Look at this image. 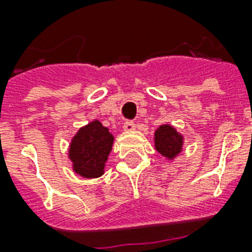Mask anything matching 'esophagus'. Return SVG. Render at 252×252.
Returning <instances> with one entry per match:
<instances>
[{
    "label": "esophagus",
    "instance_id": "1",
    "mask_svg": "<svg viewBox=\"0 0 252 252\" xmlns=\"http://www.w3.org/2000/svg\"><path fill=\"white\" fill-rule=\"evenodd\" d=\"M123 128H124V130H126V132H132V130L136 129V124H134L133 122H130V120H126V122L124 123Z\"/></svg>",
    "mask_w": 252,
    "mask_h": 252
}]
</instances>
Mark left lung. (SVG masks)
Returning a JSON list of instances; mask_svg holds the SVG:
<instances>
[{
    "mask_svg": "<svg viewBox=\"0 0 252 252\" xmlns=\"http://www.w3.org/2000/svg\"><path fill=\"white\" fill-rule=\"evenodd\" d=\"M154 148L162 157L172 162L183 150L184 136L170 124H162L154 132Z\"/></svg>",
    "mask_w": 252,
    "mask_h": 252,
    "instance_id": "1",
    "label": "left lung"
}]
</instances>
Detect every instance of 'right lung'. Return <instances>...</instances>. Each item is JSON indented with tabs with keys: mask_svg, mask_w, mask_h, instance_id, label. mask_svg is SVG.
<instances>
[{
	"mask_svg": "<svg viewBox=\"0 0 252 252\" xmlns=\"http://www.w3.org/2000/svg\"><path fill=\"white\" fill-rule=\"evenodd\" d=\"M114 141V134L96 119L81 126L70 140L68 150L74 174L86 179L102 176Z\"/></svg>",
	"mask_w": 252,
	"mask_h": 252,
	"instance_id": "1",
	"label": "right lung"
}]
</instances>
